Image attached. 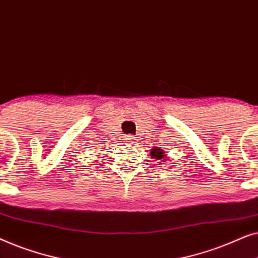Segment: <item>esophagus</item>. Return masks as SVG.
<instances>
[{
	"mask_svg": "<svg viewBox=\"0 0 258 258\" xmlns=\"http://www.w3.org/2000/svg\"><path fill=\"white\" fill-rule=\"evenodd\" d=\"M134 140H135V137H133L132 135H129V136H125L124 137V141L126 143H133L134 142Z\"/></svg>",
	"mask_w": 258,
	"mask_h": 258,
	"instance_id": "34e87169",
	"label": "esophagus"
}]
</instances>
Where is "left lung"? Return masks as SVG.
<instances>
[{
  "label": "left lung",
  "mask_w": 258,
  "mask_h": 258,
  "mask_svg": "<svg viewBox=\"0 0 258 258\" xmlns=\"http://www.w3.org/2000/svg\"><path fill=\"white\" fill-rule=\"evenodd\" d=\"M150 156L153 158H156L157 161H160L158 163L161 164V162H165L164 160H165V156H167V155H165L164 151L160 149V148L155 147L154 149H151V151H150Z\"/></svg>",
  "instance_id": "obj_1"
}]
</instances>
